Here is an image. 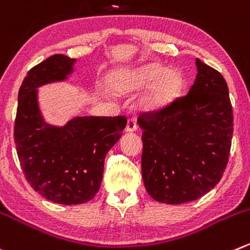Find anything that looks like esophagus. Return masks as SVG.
<instances>
[{"instance_id": "obj_1", "label": "esophagus", "mask_w": 250, "mask_h": 250, "mask_svg": "<svg viewBox=\"0 0 250 250\" xmlns=\"http://www.w3.org/2000/svg\"><path fill=\"white\" fill-rule=\"evenodd\" d=\"M138 125H137V122H135L134 118H129L127 122V127H125V130L127 132H134V130H137Z\"/></svg>"}]
</instances>
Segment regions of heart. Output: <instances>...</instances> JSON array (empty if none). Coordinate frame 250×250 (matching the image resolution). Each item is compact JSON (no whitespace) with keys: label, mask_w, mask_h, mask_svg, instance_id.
<instances>
[{"label":"heart","mask_w":250,"mask_h":250,"mask_svg":"<svg viewBox=\"0 0 250 250\" xmlns=\"http://www.w3.org/2000/svg\"><path fill=\"white\" fill-rule=\"evenodd\" d=\"M142 99L143 107L160 111L168 107L181 95L184 85L183 74L178 69H166L157 62L147 63L134 71L117 72L110 78V86L115 93L125 94L149 85Z\"/></svg>","instance_id":"1"}]
</instances>
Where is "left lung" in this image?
<instances>
[{"instance_id": "left-lung-1", "label": "left lung", "mask_w": 250, "mask_h": 250, "mask_svg": "<svg viewBox=\"0 0 250 250\" xmlns=\"http://www.w3.org/2000/svg\"><path fill=\"white\" fill-rule=\"evenodd\" d=\"M195 66L197 77L186 96L138 117L143 181L160 203L199 199L219 183L229 162L233 113L227 83L199 58Z\"/></svg>"}]
</instances>
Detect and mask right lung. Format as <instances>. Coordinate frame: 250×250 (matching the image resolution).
I'll list each match as a JSON object with an SVG mask.
<instances>
[{"label": "right lung", "instance_id": "1", "mask_svg": "<svg viewBox=\"0 0 250 250\" xmlns=\"http://www.w3.org/2000/svg\"><path fill=\"white\" fill-rule=\"evenodd\" d=\"M74 58L53 55L28 72L18 93L14 143L26 181L34 190L57 204L89 202L100 189L104 162L127 125L125 116L76 117L63 127L45 122L38 88L64 81Z\"/></svg>", "mask_w": 250, "mask_h": 250}]
</instances>
